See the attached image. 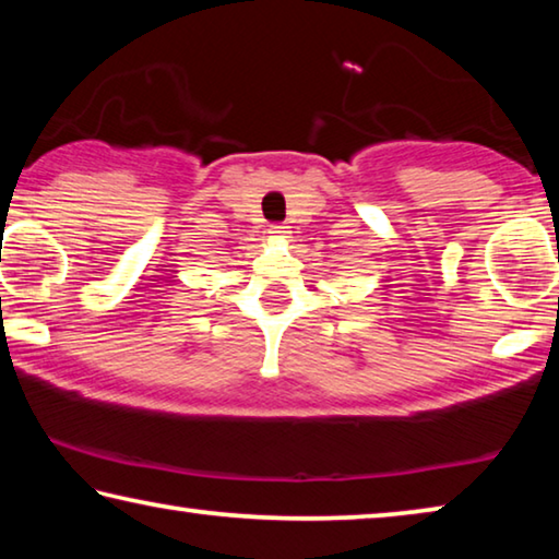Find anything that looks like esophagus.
<instances>
[{
	"label": "esophagus",
	"instance_id": "esophagus-1",
	"mask_svg": "<svg viewBox=\"0 0 559 559\" xmlns=\"http://www.w3.org/2000/svg\"><path fill=\"white\" fill-rule=\"evenodd\" d=\"M269 234H273V236H281V239H283V236L288 234V226H286V224H273Z\"/></svg>",
	"mask_w": 559,
	"mask_h": 559
}]
</instances>
